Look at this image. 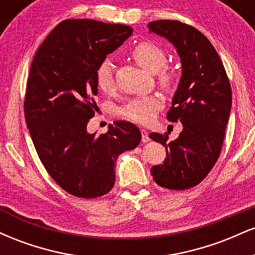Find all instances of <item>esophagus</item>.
<instances>
[{"mask_svg":"<svg viewBox=\"0 0 255 255\" xmlns=\"http://www.w3.org/2000/svg\"><path fill=\"white\" fill-rule=\"evenodd\" d=\"M141 140L142 142L150 141V135H148V131L146 129H141Z\"/></svg>","mask_w":255,"mask_h":255,"instance_id":"1","label":"esophagus"}]
</instances>
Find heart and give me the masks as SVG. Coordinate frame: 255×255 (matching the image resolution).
I'll return each mask as SVG.
<instances>
[{"label":"heart","mask_w":255,"mask_h":255,"mask_svg":"<svg viewBox=\"0 0 255 255\" xmlns=\"http://www.w3.org/2000/svg\"><path fill=\"white\" fill-rule=\"evenodd\" d=\"M131 56L139 66L151 73L159 72L166 63L165 51L157 44L152 42H140L134 46ZM160 81L168 84L171 80L169 71L160 73ZM96 83L103 92L109 93L114 90V66L110 58H105L96 69ZM164 105V102L158 96L134 98L128 102L121 109V115L129 121L136 124H150Z\"/></svg>","instance_id":"heart-1"}]
</instances>
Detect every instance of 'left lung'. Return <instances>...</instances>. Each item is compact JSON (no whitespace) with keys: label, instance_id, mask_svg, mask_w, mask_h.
Masks as SVG:
<instances>
[{"label":"left lung","instance_id":"obj_1","mask_svg":"<svg viewBox=\"0 0 255 255\" xmlns=\"http://www.w3.org/2000/svg\"><path fill=\"white\" fill-rule=\"evenodd\" d=\"M147 27L176 48L182 66L166 119L181 122L183 129L172 141L168 134H150L166 150L164 163L152 166L153 180L181 191L200 183L217 162L230 116L231 87L217 51L200 31L174 20H157Z\"/></svg>","mask_w":255,"mask_h":255}]
</instances>
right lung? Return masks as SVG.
<instances>
[{"label": "right lung", "instance_id": "add662e5", "mask_svg": "<svg viewBox=\"0 0 255 255\" xmlns=\"http://www.w3.org/2000/svg\"><path fill=\"white\" fill-rule=\"evenodd\" d=\"M133 28L90 19L60 22L32 61L25 97V120L40 162L69 194L92 199L110 192L116 159L135 148L141 133L116 121L101 135L87 131L98 95L96 69Z\"/></svg>", "mask_w": 255, "mask_h": 255}]
</instances>
